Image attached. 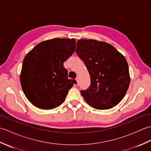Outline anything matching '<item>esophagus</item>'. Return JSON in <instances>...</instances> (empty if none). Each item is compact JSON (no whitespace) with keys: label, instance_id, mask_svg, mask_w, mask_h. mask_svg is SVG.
<instances>
[{"label":"esophagus","instance_id":"esophagus-1","mask_svg":"<svg viewBox=\"0 0 151 151\" xmlns=\"http://www.w3.org/2000/svg\"><path fill=\"white\" fill-rule=\"evenodd\" d=\"M76 82H77V85H78V84H79V77L78 76H77V77L76 78Z\"/></svg>","mask_w":151,"mask_h":151}]
</instances>
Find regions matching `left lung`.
Wrapping results in <instances>:
<instances>
[{
    "label": "left lung",
    "mask_w": 151,
    "mask_h": 151,
    "mask_svg": "<svg viewBox=\"0 0 151 151\" xmlns=\"http://www.w3.org/2000/svg\"><path fill=\"white\" fill-rule=\"evenodd\" d=\"M76 52L90 75V86L81 94L86 102L98 110L119 103L129 89V65L124 56L111 45L95 40H80Z\"/></svg>",
    "instance_id": "1"
}]
</instances>
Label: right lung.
Wrapping results in <instances>:
<instances>
[{
  "instance_id": "right-lung-1",
  "label": "right lung",
  "mask_w": 151,
  "mask_h": 151,
  "mask_svg": "<svg viewBox=\"0 0 151 151\" xmlns=\"http://www.w3.org/2000/svg\"><path fill=\"white\" fill-rule=\"evenodd\" d=\"M75 39L54 38L35 46L24 57L21 85L37 108L50 110L62 104L76 81L67 77L63 63L75 50Z\"/></svg>"
}]
</instances>
